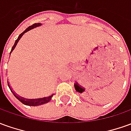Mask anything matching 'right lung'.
<instances>
[{"label":"right lung","instance_id":"right-lung-1","mask_svg":"<svg viewBox=\"0 0 131 131\" xmlns=\"http://www.w3.org/2000/svg\"><path fill=\"white\" fill-rule=\"evenodd\" d=\"M41 25H42L41 23H35V24H33L32 25H31V26H30V27H27V29H26L24 32H22V33L18 36V39L15 40L14 45L13 46V47H12V49H11V51H10V54H11V52H13V50H14L15 48V47H16L17 44H18V42H19L20 39L21 37H22V36H23L25 32H27V31L33 29V28H35V27H39V26H40ZM8 86H9V88H10V91H12V93L13 94V95H14L17 98L18 100L20 101L21 103H23V104H25V105H27V106H40V105H42V104H46V103L49 102V101L51 100V99H52V96H53V94H52V95H51V96H48V97H44V98H42V99H24L23 97H20V96H18L17 94L15 93L14 91L12 90L11 87H10V84H9L8 81Z\"/></svg>","mask_w":131,"mask_h":131}]
</instances>
